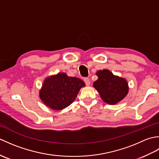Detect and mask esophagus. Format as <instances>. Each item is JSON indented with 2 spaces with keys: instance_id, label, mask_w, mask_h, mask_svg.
Here are the masks:
<instances>
[{
  "instance_id": "1",
  "label": "esophagus",
  "mask_w": 159,
  "mask_h": 159,
  "mask_svg": "<svg viewBox=\"0 0 159 159\" xmlns=\"http://www.w3.org/2000/svg\"><path fill=\"white\" fill-rule=\"evenodd\" d=\"M84 81H85L86 85L89 86L90 85V80L89 79H87V78H86V79H85V80H84Z\"/></svg>"
}]
</instances>
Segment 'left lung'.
Wrapping results in <instances>:
<instances>
[{
	"mask_svg": "<svg viewBox=\"0 0 159 159\" xmlns=\"http://www.w3.org/2000/svg\"><path fill=\"white\" fill-rule=\"evenodd\" d=\"M98 79L93 86L99 93L101 98L109 104H116L122 100L128 93V83L124 78L104 69L96 72Z\"/></svg>",
	"mask_w": 159,
	"mask_h": 159,
	"instance_id": "8db88e82",
	"label": "left lung"
}]
</instances>
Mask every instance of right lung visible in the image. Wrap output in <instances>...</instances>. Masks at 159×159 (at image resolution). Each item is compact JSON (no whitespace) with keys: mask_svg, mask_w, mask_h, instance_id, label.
<instances>
[{"mask_svg":"<svg viewBox=\"0 0 159 159\" xmlns=\"http://www.w3.org/2000/svg\"><path fill=\"white\" fill-rule=\"evenodd\" d=\"M85 86L81 79L59 72L46 77L39 92L43 103L50 109L60 111L70 105L80 89Z\"/></svg>","mask_w":159,"mask_h":159,"instance_id":"right-lung-1","label":"right lung"}]
</instances>
